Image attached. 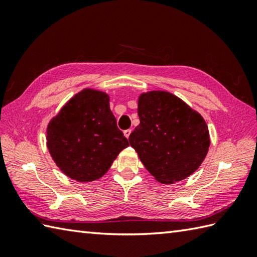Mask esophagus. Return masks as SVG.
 <instances>
[{
    "mask_svg": "<svg viewBox=\"0 0 257 257\" xmlns=\"http://www.w3.org/2000/svg\"><path fill=\"white\" fill-rule=\"evenodd\" d=\"M123 134H124V136L127 138H129V136H130V134H132V129H127V130H124L123 132Z\"/></svg>",
    "mask_w": 257,
    "mask_h": 257,
    "instance_id": "1",
    "label": "esophagus"
}]
</instances>
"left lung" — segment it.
<instances>
[{
    "instance_id": "obj_1",
    "label": "left lung",
    "mask_w": 257,
    "mask_h": 257,
    "mask_svg": "<svg viewBox=\"0 0 257 257\" xmlns=\"http://www.w3.org/2000/svg\"><path fill=\"white\" fill-rule=\"evenodd\" d=\"M138 116L129 143L157 181L171 184L198 170L210 147L198 111L171 92L154 90L139 96Z\"/></svg>"
}]
</instances>
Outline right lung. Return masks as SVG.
<instances>
[{"label":"right lung","instance_id":"obj_1","mask_svg":"<svg viewBox=\"0 0 257 257\" xmlns=\"http://www.w3.org/2000/svg\"><path fill=\"white\" fill-rule=\"evenodd\" d=\"M47 148L70 179L90 182L105 174L129 143L117 127L106 92L86 88L47 125Z\"/></svg>","mask_w":257,"mask_h":257}]
</instances>
